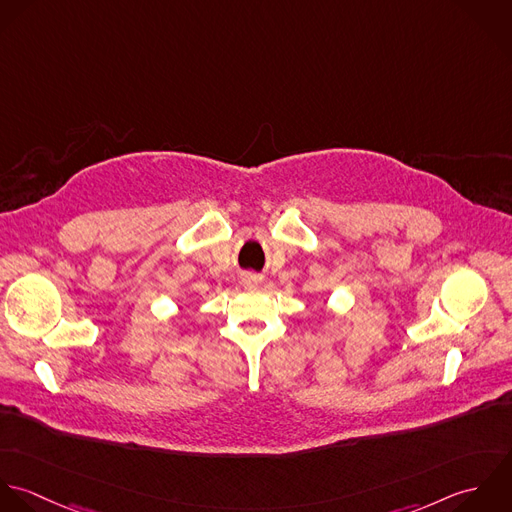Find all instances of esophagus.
<instances>
[{
    "mask_svg": "<svg viewBox=\"0 0 512 512\" xmlns=\"http://www.w3.org/2000/svg\"><path fill=\"white\" fill-rule=\"evenodd\" d=\"M261 283H263V277L257 275V273H245V275L241 277V285H243V287H259Z\"/></svg>",
    "mask_w": 512,
    "mask_h": 512,
    "instance_id": "obj_1",
    "label": "esophagus"
}]
</instances>
